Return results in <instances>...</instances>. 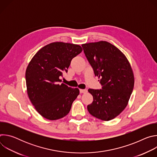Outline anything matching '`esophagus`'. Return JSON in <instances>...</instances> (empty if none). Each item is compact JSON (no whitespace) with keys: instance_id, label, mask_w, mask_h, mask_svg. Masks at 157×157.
Segmentation results:
<instances>
[{"instance_id":"obj_1","label":"esophagus","mask_w":157,"mask_h":157,"mask_svg":"<svg viewBox=\"0 0 157 157\" xmlns=\"http://www.w3.org/2000/svg\"><path fill=\"white\" fill-rule=\"evenodd\" d=\"M80 93H86L87 92V89H80Z\"/></svg>"}]
</instances>
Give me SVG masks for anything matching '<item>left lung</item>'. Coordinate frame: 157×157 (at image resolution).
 Returning a JSON list of instances; mask_svg holds the SVG:
<instances>
[{
  "label": "left lung",
  "mask_w": 157,
  "mask_h": 157,
  "mask_svg": "<svg viewBox=\"0 0 157 157\" xmlns=\"http://www.w3.org/2000/svg\"><path fill=\"white\" fill-rule=\"evenodd\" d=\"M82 47L102 86V89H88L93 101L87 105V110L99 119H113L126 107L133 91L131 66L124 53L107 41L85 43Z\"/></svg>",
  "instance_id": "left-lung-1"
}]
</instances>
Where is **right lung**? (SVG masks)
Returning a JSON list of instances; mask_svg holds the SVG:
<instances>
[{"label": "right lung", "instance_id": "right-lung-1", "mask_svg": "<svg viewBox=\"0 0 157 157\" xmlns=\"http://www.w3.org/2000/svg\"><path fill=\"white\" fill-rule=\"evenodd\" d=\"M82 51L78 44L53 42L41 48L29 63L25 72L27 94L43 117L55 121L69 113L79 90L61 84L60 78Z\"/></svg>", "mask_w": 157, "mask_h": 157}]
</instances>
